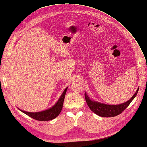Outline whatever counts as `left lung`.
<instances>
[{
	"instance_id": "8db88e82",
	"label": "left lung",
	"mask_w": 147,
	"mask_h": 147,
	"mask_svg": "<svg viewBox=\"0 0 147 147\" xmlns=\"http://www.w3.org/2000/svg\"><path fill=\"white\" fill-rule=\"evenodd\" d=\"M138 89L139 88L137 89V92H135V94L129 100L120 105H107L104 104V103H101L97 102L91 100L85 93V98L86 102H87L89 108H90V109L93 112L96 113V115L102 117H115L119 115L121 113H122L123 110L126 109L127 107L130 105V103L134 99L136 95H137Z\"/></svg>"
}]
</instances>
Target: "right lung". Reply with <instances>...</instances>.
<instances>
[{
  "label": "right lung",
  "mask_w": 147,
  "mask_h": 147,
  "mask_svg": "<svg viewBox=\"0 0 147 147\" xmlns=\"http://www.w3.org/2000/svg\"><path fill=\"white\" fill-rule=\"evenodd\" d=\"M67 90V87L65 89V90L63 91V94L62 95L60 96L59 100L56 103L55 105H53L52 108L49 109L48 110H46L45 111H42V112H25L24 110H22L19 109L21 112H22L25 114H26L28 116L32 118L35 120H37L38 121H49L51 120L52 119H54L55 118L58 116L61 110L62 109L63 107V103L64 98H65V96L66 94V92Z\"/></svg>",
  "instance_id": "1"
}]
</instances>
